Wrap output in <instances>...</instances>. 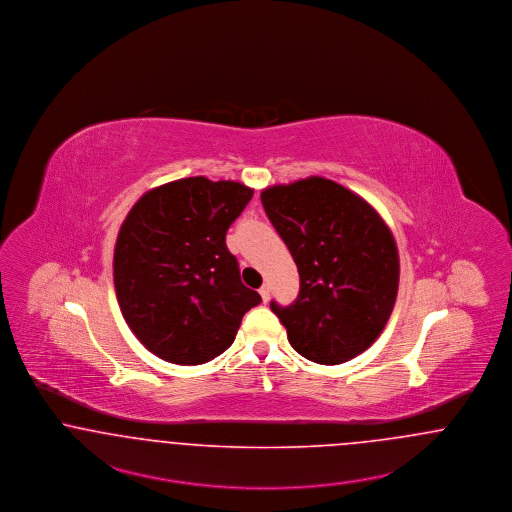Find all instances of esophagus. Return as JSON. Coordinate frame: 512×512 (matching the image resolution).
Returning <instances> with one entry per match:
<instances>
[{"label": "esophagus", "mask_w": 512, "mask_h": 512, "mask_svg": "<svg viewBox=\"0 0 512 512\" xmlns=\"http://www.w3.org/2000/svg\"><path fill=\"white\" fill-rule=\"evenodd\" d=\"M260 296H262V300H264V302L269 300V287H267V285H262V289H260Z\"/></svg>", "instance_id": "esophagus-1"}]
</instances>
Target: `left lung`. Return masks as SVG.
<instances>
[{"mask_svg": "<svg viewBox=\"0 0 512 512\" xmlns=\"http://www.w3.org/2000/svg\"><path fill=\"white\" fill-rule=\"evenodd\" d=\"M269 222L292 254L298 298L271 312L300 356L338 365L365 352L394 310L400 256L377 210L331 179H300L262 191Z\"/></svg>", "mask_w": 512, "mask_h": 512, "instance_id": "1", "label": "left lung"}]
</instances>
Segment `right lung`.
Returning <instances> with one entry per match:
<instances>
[{"instance_id":"right-lung-1","label":"right lung","mask_w":512,"mask_h":512,"mask_svg":"<svg viewBox=\"0 0 512 512\" xmlns=\"http://www.w3.org/2000/svg\"><path fill=\"white\" fill-rule=\"evenodd\" d=\"M252 195L239 181L178 179L147 191L122 223L116 298L132 333L160 359L200 365L220 356L262 302L225 246Z\"/></svg>"}]
</instances>
